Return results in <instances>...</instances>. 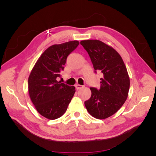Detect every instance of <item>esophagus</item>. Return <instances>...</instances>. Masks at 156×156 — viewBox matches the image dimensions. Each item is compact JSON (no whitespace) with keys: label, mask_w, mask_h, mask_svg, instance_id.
<instances>
[{"label":"esophagus","mask_w":156,"mask_h":156,"mask_svg":"<svg viewBox=\"0 0 156 156\" xmlns=\"http://www.w3.org/2000/svg\"><path fill=\"white\" fill-rule=\"evenodd\" d=\"M75 88H76V89L77 90H79V89H80V88H81L82 87H83V86L82 85H81V84H75Z\"/></svg>","instance_id":"esophagus-1"}]
</instances>
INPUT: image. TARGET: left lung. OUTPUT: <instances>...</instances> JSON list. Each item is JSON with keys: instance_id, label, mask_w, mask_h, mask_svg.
<instances>
[{"instance_id": "left-lung-1", "label": "left lung", "mask_w": 156, "mask_h": 156, "mask_svg": "<svg viewBox=\"0 0 156 156\" xmlns=\"http://www.w3.org/2000/svg\"><path fill=\"white\" fill-rule=\"evenodd\" d=\"M93 64L95 72L103 73L100 88L91 87L92 95L84 105L89 114L105 119L119 111L128 96L129 77L123 60L112 47L98 40L81 42Z\"/></svg>"}]
</instances>
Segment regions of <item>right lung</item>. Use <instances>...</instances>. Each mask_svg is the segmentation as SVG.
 I'll return each mask as SVG.
<instances>
[{"instance_id": "1", "label": "right lung", "mask_w": 156, "mask_h": 156, "mask_svg": "<svg viewBox=\"0 0 156 156\" xmlns=\"http://www.w3.org/2000/svg\"><path fill=\"white\" fill-rule=\"evenodd\" d=\"M79 42L70 41L47 49L37 60L29 77L30 100L40 114L49 120L57 119L66 111L75 92L74 86L56 81L64 70L68 56Z\"/></svg>"}]
</instances>
